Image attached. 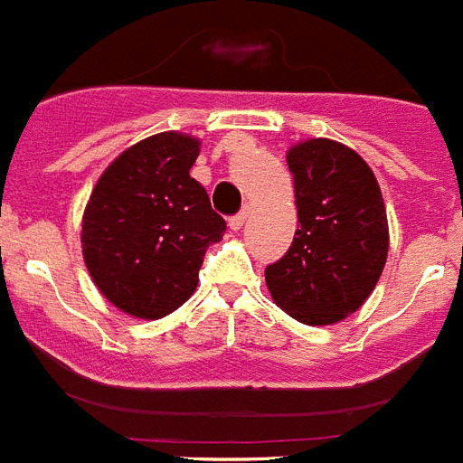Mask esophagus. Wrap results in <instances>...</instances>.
Here are the masks:
<instances>
[{"mask_svg":"<svg viewBox=\"0 0 463 463\" xmlns=\"http://www.w3.org/2000/svg\"><path fill=\"white\" fill-rule=\"evenodd\" d=\"M248 215H250V213H248V210H243V213H239V215L229 217V229H232V232H241V229H243V224H246Z\"/></svg>","mask_w":463,"mask_h":463,"instance_id":"esophagus-1","label":"esophagus"}]
</instances>
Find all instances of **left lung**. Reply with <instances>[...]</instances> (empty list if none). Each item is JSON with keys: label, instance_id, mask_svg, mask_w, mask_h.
<instances>
[{"label": "left lung", "instance_id": "8db88e82", "mask_svg": "<svg viewBox=\"0 0 463 463\" xmlns=\"http://www.w3.org/2000/svg\"><path fill=\"white\" fill-rule=\"evenodd\" d=\"M286 160L300 227L284 258L265 269V281L293 319L326 326L360 309L383 272V196L372 167L338 141H303Z\"/></svg>", "mask_w": 463, "mask_h": 463}]
</instances>
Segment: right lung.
I'll return each mask as SVG.
<instances>
[{
	"label": "right lung",
	"instance_id": "1",
	"mask_svg": "<svg viewBox=\"0 0 463 463\" xmlns=\"http://www.w3.org/2000/svg\"><path fill=\"white\" fill-rule=\"evenodd\" d=\"M201 141L160 132L122 151L82 217V255L99 291L139 319H160L196 291L198 269L227 222L191 177Z\"/></svg>",
	"mask_w": 463,
	"mask_h": 463
}]
</instances>
